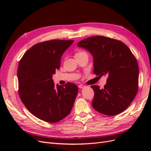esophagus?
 I'll list each match as a JSON object with an SVG mask.
<instances>
[{
	"label": "esophagus",
	"instance_id": "obj_1",
	"mask_svg": "<svg viewBox=\"0 0 151 151\" xmlns=\"http://www.w3.org/2000/svg\"><path fill=\"white\" fill-rule=\"evenodd\" d=\"M78 87H79V88L80 89H82V88H84V87H85V86L83 85V84H79V85L78 86Z\"/></svg>",
	"mask_w": 151,
	"mask_h": 151
}]
</instances>
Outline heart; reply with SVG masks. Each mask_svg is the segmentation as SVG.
Here are the masks:
<instances>
[{
    "instance_id": "heart-1",
    "label": "heart",
    "mask_w": 151,
    "mask_h": 151,
    "mask_svg": "<svg viewBox=\"0 0 151 151\" xmlns=\"http://www.w3.org/2000/svg\"><path fill=\"white\" fill-rule=\"evenodd\" d=\"M84 53H85L84 52H83V51H80V52H78L76 53V55H79L84 54Z\"/></svg>"
}]
</instances>
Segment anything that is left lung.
<instances>
[{
	"mask_svg": "<svg viewBox=\"0 0 151 151\" xmlns=\"http://www.w3.org/2000/svg\"><path fill=\"white\" fill-rule=\"evenodd\" d=\"M92 55L94 74L106 76V84L91 87L94 92L92 106L105 115H118L129 107L137 93L139 70L137 59L120 40L94 36L77 43Z\"/></svg>",
	"mask_w": 151,
	"mask_h": 151,
	"instance_id": "1",
	"label": "left lung"
}]
</instances>
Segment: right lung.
Masks as SVG:
<instances>
[{
	"label": "right lung",
	"instance_id": "right-lung-1",
	"mask_svg": "<svg viewBox=\"0 0 151 151\" xmlns=\"http://www.w3.org/2000/svg\"><path fill=\"white\" fill-rule=\"evenodd\" d=\"M74 40H53L33 45L22 56L17 68L18 92L28 110L49 123L70 113L78 88L71 83L55 86L52 79L60 68L62 54Z\"/></svg>",
	"mask_w": 151,
	"mask_h": 151
}]
</instances>
